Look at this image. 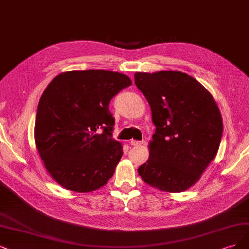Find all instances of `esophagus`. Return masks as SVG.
<instances>
[{
	"mask_svg": "<svg viewBox=\"0 0 249 249\" xmlns=\"http://www.w3.org/2000/svg\"><path fill=\"white\" fill-rule=\"evenodd\" d=\"M142 143H143V141H135V140L130 141V144L133 146H139V145H142Z\"/></svg>",
	"mask_w": 249,
	"mask_h": 249,
	"instance_id": "34e87169",
	"label": "esophagus"
}]
</instances>
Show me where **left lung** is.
I'll return each instance as SVG.
<instances>
[{
	"label": "left lung",
	"mask_w": 249,
	"mask_h": 249,
	"mask_svg": "<svg viewBox=\"0 0 249 249\" xmlns=\"http://www.w3.org/2000/svg\"><path fill=\"white\" fill-rule=\"evenodd\" d=\"M134 83L151 107L156 131L150 157L137 169L159 190L186 191L214 159L223 120L213 95L185 72H135Z\"/></svg>",
	"instance_id": "left-lung-1"
}]
</instances>
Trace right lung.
Wrapping results in <instances>:
<instances>
[{"instance_id":"obj_1","label":"right lung","mask_w":249,"mask_h":249,"mask_svg":"<svg viewBox=\"0 0 249 249\" xmlns=\"http://www.w3.org/2000/svg\"><path fill=\"white\" fill-rule=\"evenodd\" d=\"M131 84L128 76L105 70L62 72L49 83L36 110L35 142L60 186L91 192L113 177L123 146L113 139L108 105Z\"/></svg>"}]
</instances>
